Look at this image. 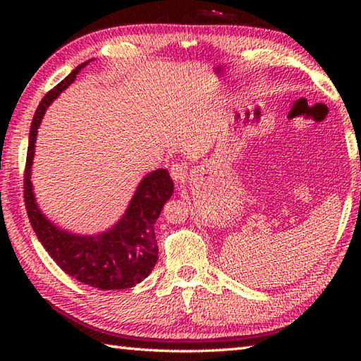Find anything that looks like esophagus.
<instances>
[{"mask_svg":"<svg viewBox=\"0 0 361 361\" xmlns=\"http://www.w3.org/2000/svg\"><path fill=\"white\" fill-rule=\"evenodd\" d=\"M171 176L176 185L185 183L189 176V167L186 163H175L171 167Z\"/></svg>","mask_w":361,"mask_h":361,"instance_id":"34e87169","label":"esophagus"}]
</instances>
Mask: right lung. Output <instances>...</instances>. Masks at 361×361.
I'll return each instance as SVG.
<instances>
[{"label": "right lung", "instance_id": "obj_1", "mask_svg": "<svg viewBox=\"0 0 361 361\" xmlns=\"http://www.w3.org/2000/svg\"><path fill=\"white\" fill-rule=\"evenodd\" d=\"M82 63L54 87L38 104L29 132V145L25 167V204L27 217L44 250L62 270L87 286L101 290L130 288L144 281L158 259L155 225L164 203L173 192V181L166 169L149 173L140 183L136 192L116 226L99 235H75L54 226L38 211L30 185L37 128L49 104L71 82L83 66Z\"/></svg>", "mask_w": 361, "mask_h": 361}]
</instances>
